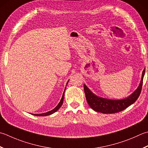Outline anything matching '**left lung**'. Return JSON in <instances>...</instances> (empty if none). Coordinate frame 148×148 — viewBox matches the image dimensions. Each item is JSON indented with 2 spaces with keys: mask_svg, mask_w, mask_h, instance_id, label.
<instances>
[{
  "mask_svg": "<svg viewBox=\"0 0 148 148\" xmlns=\"http://www.w3.org/2000/svg\"><path fill=\"white\" fill-rule=\"evenodd\" d=\"M144 74H145V69L143 71L142 75L143 77L137 89L130 96L122 100H110L97 97L90 90L87 86L84 85V91L88 105L95 112H101L103 114H115L124 110V109L134 103L139 97L143 87Z\"/></svg>",
  "mask_w": 148,
  "mask_h": 148,
  "instance_id": "left-lung-1",
  "label": "left lung"
}]
</instances>
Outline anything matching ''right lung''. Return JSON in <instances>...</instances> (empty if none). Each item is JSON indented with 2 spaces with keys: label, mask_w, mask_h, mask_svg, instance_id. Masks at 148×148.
I'll return each mask as SVG.
<instances>
[{
  "label": "right lung",
  "mask_w": 148,
  "mask_h": 148,
  "mask_svg": "<svg viewBox=\"0 0 148 148\" xmlns=\"http://www.w3.org/2000/svg\"><path fill=\"white\" fill-rule=\"evenodd\" d=\"M68 82H69V81L67 82V83H68ZM67 83H66V84H67ZM65 90H64V92H65ZM64 92H63V95H62V99H61L60 102L59 103L58 105H57V106L56 107V108H54L53 110H52L51 111H49V112H46V113H43V114H33V115H36V116H47V115H51V114H54V112H56L58 110V109L60 108V107L62 106V105H63V98H64Z\"/></svg>",
  "instance_id": "obj_1"
}]
</instances>
